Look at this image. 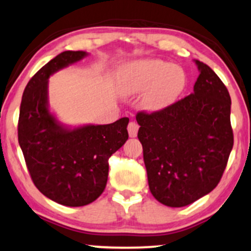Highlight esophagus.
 I'll return each instance as SVG.
<instances>
[{
    "label": "esophagus",
    "mask_w": 251,
    "mask_h": 251,
    "mask_svg": "<svg viewBox=\"0 0 251 251\" xmlns=\"http://www.w3.org/2000/svg\"><path fill=\"white\" fill-rule=\"evenodd\" d=\"M138 125L136 122H130L128 125V132H129V136L130 137H136L137 136V131H138Z\"/></svg>",
    "instance_id": "esophagus-1"
}]
</instances>
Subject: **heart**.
<instances>
[{
    "mask_svg": "<svg viewBox=\"0 0 251 251\" xmlns=\"http://www.w3.org/2000/svg\"><path fill=\"white\" fill-rule=\"evenodd\" d=\"M187 75L183 68L160 60H147L135 64L123 81L126 94L147 90L143 104L150 110H160L170 105L184 90Z\"/></svg>",
    "mask_w": 251,
    "mask_h": 251,
    "instance_id": "obj_1",
    "label": "heart"
}]
</instances>
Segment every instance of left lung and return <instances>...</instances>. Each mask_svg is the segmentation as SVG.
Returning <instances> with one entry per match:
<instances>
[{
  "label": "left lung",
  "instance_id": "obj_1",
  "mask_svg": "<svg viewBox=\"0 0 251 251\" xmlns=\"http://www.w3.org/2000/svg\"><path fill=\"white\" fill-rule=\"evenodd\" d=\"M195 63L200 75L193 94L160 111L136 115L149 189L173 208L216 188L234 146L229 91L210 67Z\"/></svg>",
  "mask_w": 251,
  "mask_h": 251
}]
</instances>
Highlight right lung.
Masks as SVG:
<instances>
[{
    "instance_id": "add662e5",
    "label": "right lung",
    "mask_w": 251,
    "mask_h": 251,
    "mask_svg": "<svg viewBox=\"0 0 251 251\" xmlns=\"http://www.w3.org/2000/svg\"><path fill=\"white\" fill-rule=\"evenodd\" d=\"M87 55L68 50L49 61L28 82L20 107L19 143L32 182L44 196L67 207L87 205L101 195L109 157L128 140V117L69 128L50 113L48 78Z\"/></svg>"
}]
</instances>
